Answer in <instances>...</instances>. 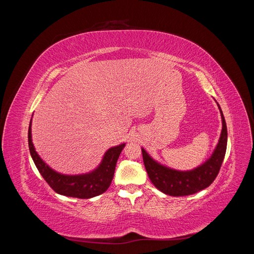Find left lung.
Instances as JSON below:
<instances>
[{"label":"left lung","instance_id":"8db88e82","mask_svg":"<svg viewBox=\"0 0 254 254\" xmlns=\"http://www.w3.org/2000/svg\"><path fill=\"white\" fill-rule=\"evenodd\" d=\"M219 107V105H218ZM222 129L218 144L210 159L203 164L191 171L181 172L166 167L153 160L147 152L142 148V155L146 172L150 181L162 193L170 196H188L210 187L216 178L224 161L227 150L228 131L224 114L219 107Z\"/></svg>","mask_w":254,"mask_h":254}]
</instances>
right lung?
<instances>
[{"label":"right lung","mask_w":254,"mask_h":254,"mask_svg":"<svg viewBox=\"0 0 254 254\" xmlns=\"http://www.w3.org/2000/svg\"><path fill=\"white\" fill-rule=\"evenodd\" d=\"M28 147L38 171L56 193L67 197L88 199L101 195L108 190L113 179L115 165L125 144L114 146L107 150L102 163L93 172L74 176L55 172L39 157L32 141V121L28 127Z\"/></svg>","instance_id":"obj_1"}]
</instances>
